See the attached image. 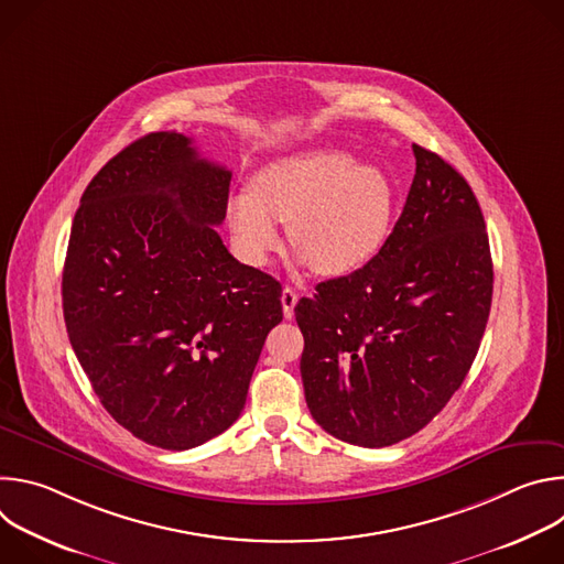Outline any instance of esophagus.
<instances>
[{
	"mask_svg": "<svg viewBox=\"0 0 564 564\" xmlns=\"http://www.w3.org/2000/svg\"><path fill=\"white\" fill-rule=\"evenodd\" d=\"M296 301H299L296 290H294V288H290V285H285V288H283V292H281V303H283V314H285V318H292Z\"/></svg>",
	"mask_w": 564,
	"mask_h": 564,
	"instance_id": "34e87169",
	"label": "esophagus"
}]
</instances>
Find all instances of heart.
<instances>
[{
  "label": "heart",
  "instance_id": "heart-1",
  "mask_svg": "<svg viewBox=\"0 0 564 564\" xmlns=\"http://www.w3.org/2000/svg\"><path fill=\"white\" fill-rule=\"evenodd\" d=\"M238 254L263 265L279 248V223L314 272L346 276L368 265L386 243L392 187L375 165H355L337 149L285 155L263 167L252 189L227 203Z\"/></svg>",
  "mask_w": 564,
  "mask_h": 564
}]
</instances>
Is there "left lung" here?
I'll list each match as a JSON object with an SVG mask.
<instances>
[{"instance_id": "1", "label": "left lung", "mask_w": 564, "mask_h": 564, "mask_svg": "<svg viewBox=\"0 0 564 564\" xmlns=\"http://www.w3.org/2000/svg\"><path fill=\"white\" fill-rule=\"evenodd\" d=\"M413 153L409 198L379 254L294 307L312 417L366 448L415 435L448 404L491 312L494 263L477 198L444 158L420 144Z\"/></svg>"}]
</instances>
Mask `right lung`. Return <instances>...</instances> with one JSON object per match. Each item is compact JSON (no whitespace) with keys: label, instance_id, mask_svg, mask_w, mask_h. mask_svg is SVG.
I'll return each mask as SVG.
<instances>
[{"label":"right lung","instance_id":"add662e5","mask_svg":"<svg viewBox=\"0 0 564 564\" xmlns=\"http://www.w3.org/2000/svg\"><path fill=\"white\" fill-rule=\"evenodd\" d=\"M231 172L192 138L155 131L94 176L62 272L64 324L107 413L138 440L187 451L246 406L281 283L216 231Z\"/></svg>","mask_w":564,"mask_h":564}]
</instances>
